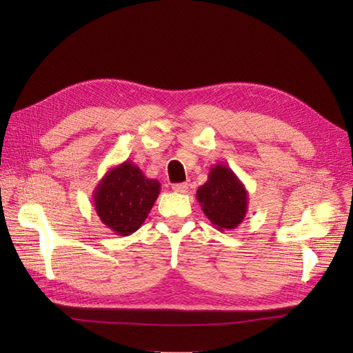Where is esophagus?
<instances>
[{
  "instance_id": "obj_1",
  "label": "esophagus",
  "mask_w": 353,
  "mask_h": 353,
  "mask_svg": "<svg viewBox=\"0 0 353 353\" xmlns=\"http://www.w3.org/2000/svg\"><path fill=\"white\" fill-rule=\"evenodd\" d=\"M171 188L174 192L185 194V192H188V183H174L171 186Z\"/></svg>"
}]
</instances>
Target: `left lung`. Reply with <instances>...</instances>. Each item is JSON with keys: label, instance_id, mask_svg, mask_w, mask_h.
<instances>
[{"label": "left lung", "instance_id": "1", "mask_svg": "<svg viewBox=\"0 0 353 353\" xmlns=\"http://www.w3.org/2000/svg\"><path fill=\"white\" fill-rule=\"evenodd\" d=\"M201 211L215 229L221 232L238 228L249 208V192L226 163H216L208 181L197 190Z\"/></svg>", "mask_w": 353, "mask_h": 353}]
</instances>
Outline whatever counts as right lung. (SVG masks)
Here are the masks:
<instances>
[{
  "label": "right lung",
  "instance_id": "obj_1",
  "mask_svg": "<svg viewBox=\"0 0 353 353\" xmlns=\"http://www.w3.org/2000/svg\"><path fill=\"white\" fill-rule=\"evenodd\" d=\"M159 192V181L145 177L138 165L124 161L101 177L92 199L104 226L119 236H129L145 221Z\"/></svg>",
  "mask_w": 353,
  "mask_h": 353
}]
</instances>
